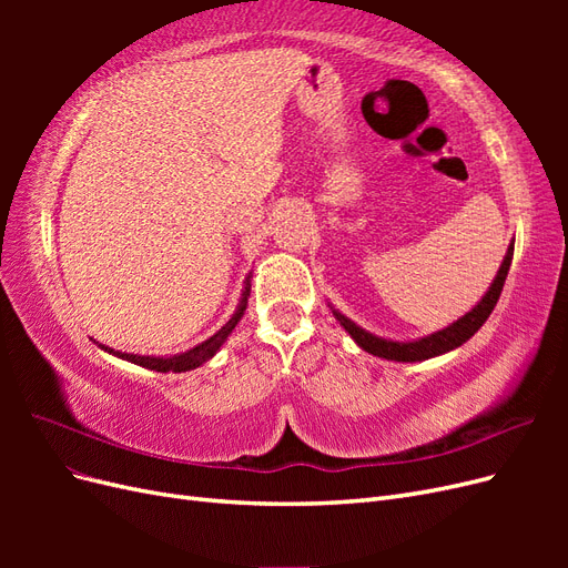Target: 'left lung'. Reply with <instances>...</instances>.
I'll return each mask as SVG.
<instances>
[{
  "label": "left lung",
  "instance_id": "obj_1",
  "mask_svg": "<svg viewBox=\"0 0 568 568\" xmlns=\"http://www.w3.org/2000/svg\"><path fill=\"white\" fill-rule=\"evenodd\" d=\"M511 255H514V242L507 248L505 261H503L500 270H497V277L493 280L488 294L480 298L478 305L471 307L467 315L459 317L457 322H453L450 326H445V329H440L432 336H424V338H417V341H405V343L403 341H388V338H379V336L365 332L363 326H357L346 315H341L338 311H334V307H332V313L341 322L343 329H346L355 338V343L363 351H367L376 357L395 359V363H419V359H428V357L448 353L453 348H459L464 341H469L480 329V326H484V322L493 313L497 298H500V294H503V286H505V280H507L509 265H511Z\"/></svg>",
  "mask_w": 568,
  "mask_h": 568
}]
</instances>
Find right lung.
<instances>
[{
    "instance_id": "1",
    "label": "right lung",
    "mask_w": 568,
    "mask_h": 568,
    "mask_svg": "<svg viewBox=\"0 0 568 568\" xmlns=\"http://www.w3.org/2000/svg\"><path fill=\"white\" fill-rule=\"evenodd\" d=\"M251 277L246 280V288H244V294H242V301H239V307H236V313L232 315V320L222 326V329L217 332V334H213L209 341H203V343H199L196 348H192V351H186V353H180V355H173V357H153V355H132V353H115L113 348H109V346H101L104 351H109V353H113V355H118V357H123V359H128V363H134V365H140V367H146V369H153V372H189V369H196V367H201L203 363H209V359L220 351V346L222 343L227 341V336L232 334V329L236 326V322L242 320V315H244V311H246V303H248V294H251Z\"/></svg>"
}]
</instances>
